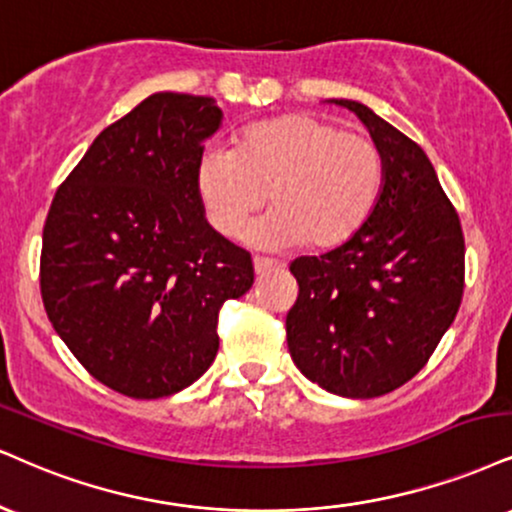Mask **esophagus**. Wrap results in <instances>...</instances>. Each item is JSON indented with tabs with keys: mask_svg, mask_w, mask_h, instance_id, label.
Listing matches in <instances>:
<instances>
[{
	"mask_svg": "<svg viewBox=\"0 0 512 512\" xmlns=\"http://www.w3.org/2000/svg\"><path fill=\"white\" fill-rule=\"evenodd\" d=\"M252 267H255L257 276H262L267 272H274V269H279L281 264L276 260H269V257H255V260H252Z\"/></svg>",
	"mask_w": 512,
	"mask_h": 512,
	"instance_id": "34e87169",
	"label": "esophagus"
}]
</instances>
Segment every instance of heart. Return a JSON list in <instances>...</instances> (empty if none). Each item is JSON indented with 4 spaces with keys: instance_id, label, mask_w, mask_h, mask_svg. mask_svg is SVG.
Here are the masks:
<instances>
[{
    "instance_id": "1",
    "label": "heart",
    "mask_w": 512,
    "mask_h": 512,
    "mask_svg": "<svg viewBox=\"0 0 512 512\" xmlns=\"http://www.w3.org/2000/svg\"><path fill=\"white\" fill-rule=\"evenodd\" d=\"M381 183L377 145L315 114L252 123L236 150L207 147L195 166L205 217L226 238L245 231L269 193L274 209L250 233L264 248L346 243L377 207Z\"/></svg>"
}]
</instances>
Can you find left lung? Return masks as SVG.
Returning <instances> with one entry per match:
<instances>
[{"instance_id":"obj_1","label":"left lung","mask_w":512,"mask_h":512,"mask_svg":"<svg viewBox=\"0 0 512 512\" xmlns=\"http://www.w3.org/2000/svg\"><path fill=\"white\" fill-rule=\"evenodd\" d=\"M365 123L384 162L374 212L319 257H298L286 341L307 379L343 398H377L415 377L458 315L465 238L429 157L365 104L329 100Z\"/></svg>"}]
</instances>
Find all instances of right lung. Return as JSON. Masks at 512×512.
Segmentation results:
<instances>
[{
    "label": "right lung",
    "instance_id": "right-lung-1",
    "mask_svg": "<svg viewBox=\"0 0 512 512\" xmlns=\"http://www.w3.org/2000/svg\"><path fill=\"white\" fill-rule=\"evenodd\" d=\"M212 97L155 92L92 140L42 231V303L97 381L164 398L207 372L217 315L255 281L250 255L209 226L197 157L221 128Z\"/></svg>",
    "mask_w": 512,
    "mask_h": 512
}]
</instances>
